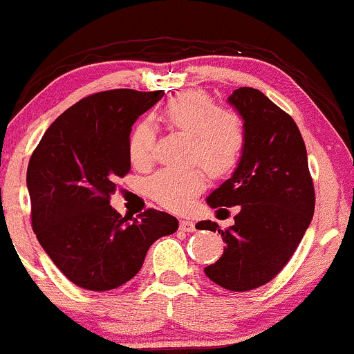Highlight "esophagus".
Listing matches in <instances>:
<instances>
[{
  "label": "esophagus",
  "instance_id": "1",
  "mask_svg": "<svg viewBox=\"0 0 354 354\" xmlns=\"http://www.w3.org/2000/svg\"><path fill=\"white\" fill-rule=\"evenodd\" d=\"M180 230L181 232H195V223L189 220H180Z\"/></svg>",
  "mask_w": 354,
  "mask_h": 354
}]
</instances>
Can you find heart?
<instances>
[{"mask_svg": "<svg viewBox=\"0 0 354 354\" xmlns=\"http://www.w3.org/2000/svg\"><path fill=\"white\" fill-rule=\"evenodd\" d=\"M166 124L188 136L186 159L201 162L212 176H227L239 166L247 145L242 118L230 109H215L208 95L183 92L166 104ZM154 131L146 120L139 122L129 136V156L136 166H146L153 158ZM207 186L200 166L161 169L147 181V192L161 207L183 212Z\"/></svg>", "mask_w": 354, "mask_h": 354, "instance_id": "b5f03b06", "label": "heart"}]
</instances>
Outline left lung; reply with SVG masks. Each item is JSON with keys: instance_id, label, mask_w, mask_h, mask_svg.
Wrapping results in <instances>:
<instances>
[{"instance_id": "left-lung-1", "label": "left lung", "mask_w": 354, "mask_h": 354, "mask_svg": "<svg viewBox=\"0 0 354 354\" xmlns=\"http://www.w3.org/2000/svg\"><path fill=\"white\" fill-rule=\"evenodd\" d=\"M242 115L247 145L230 180L207 198L212 208L239 207L235 223L220 230L198 221V230L221 234L223 255L205 267L209 281L234 292L257 289L279 274L308 230L314 215L313 178L299 127L287 112L252 87L228 97Z\"/></svg>"}]
</instances>
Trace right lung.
<instances>
[{"label": "right lung", "mask_w": 354, "mask_h": 354, "mask_svg": "<svg viewBox=\"0 0 354 354\" xmlns=\"http://www.w3.org/2000/svg\"><path fill=\"white\" fill-rule=\"evenodd\" d=\"M162 95L114 88L84 97L58 115L30 158L33 232L52 262L82 289L126 284L149 247L178 230L166 212L149 208L127 221L111 207L115 180L131 171L133 124Z\"/></svg>", "instance_id": "1"}]
</instances>
